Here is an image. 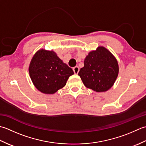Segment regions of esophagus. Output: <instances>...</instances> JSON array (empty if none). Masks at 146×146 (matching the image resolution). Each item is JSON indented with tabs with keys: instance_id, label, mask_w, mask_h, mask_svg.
<instances>
[{
	"instance_id": "34e87169",
	"label": "esophagus",
	"mask_w": 146,
	"mask_h": 146,
	"mask_svg": "<svg viewBox=\"0 0 146 146\" xmlns=\"http://www.w3.org/2000/svg\"><path fill=\"white\" fill-rule=\"evenodd\" d=\"M73 70H74V72L76 74H77L79 73V68L78 66H76L73 68Z\"/></svg>"
}]
</instances>
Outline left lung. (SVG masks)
Listing matches in <instances>:
<instances>
[{"mask_svg": "<svg viewBox=\"0 0 146 146\" xmlns=\"http://www.w3.org/2000/svg\"><path fill=\"white\" fill-rule=\"evenodd\" d=\"M84 66L79 70L83 84L96 92L110 89L118 74V64L112 53L103 46L90 52L84 61Z\"/></svg>", "mask_w": 146, "mask_h": 146, "instance_id": "obj_1", "label": "left lung"}]
</instances>
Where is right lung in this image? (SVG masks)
<instances>
[{"label":"right lung","mask_w":146,"mask_h":146,"mask_svg":"<svg viewBox=\"0 0 146 146\" xmlns=\"http://www.w3.org/2000/svg\"><path fill=\"white\" fill-rule=\"evenodd\" d=\"M31 81L44 94H54L64 88L72 69L59 58L56 53L41 49L32 58L29 67Z\"/></svg>","instance_id":"1"}]
</instances>
